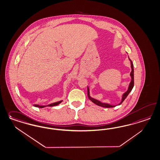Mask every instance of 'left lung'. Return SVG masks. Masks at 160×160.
<instances>
[{
  "mask_svg": "<svg viewBox=\"0 0 160 160\" xmlns=\"http://www.w3.org/2000/svg\"><path fill=\"white\" fill-rule=\"evenodd\" d=\"M128 58H129V57H128ZM129 61H130V62H131V73H130V76H131V82L129 83V87H128V89L127 91L125 92L124 93V94H123L122 97V99H121V101L120 103H119L118 105H121V103L123 102V101L125 100V99L127 98V97L128 95L129 92L132 91V88L134 87V67H133V63H132V61H131L129 58ZM88 96L89 99L92 102L95 103L96 105H97L98 106H100V107H105V108H113V107H115V105H111L108 104V103H102V102H100L99 101H98L97 99H94V98H91V97H90V95H89V89L88 87Z\"/></svg>",
  "mask_w": 160,
  "mask_h": 160,
  "instance_id": "8db88e82",
  "label": "left lung"
}]
</instances>
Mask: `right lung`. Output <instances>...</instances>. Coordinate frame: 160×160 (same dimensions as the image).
<instances>
[{"label":"right lung","instance_id":"right-lung-1","mask_svg":"<svg viewBox=\"0 0 160 160\" xmlns=\"http://www.w3.org/2000/svg\"><path fill=\"white\" fill-rule=\"evenodd\" d=\"M62 101H58L57 102H54V103H51V104H49L48 105H34L35 107H39V108H44L45 107H53V106H57L58 105H59V103L62 102Z\"/></svg>","mask_w":160,"mask_h":160}]
</instances>
